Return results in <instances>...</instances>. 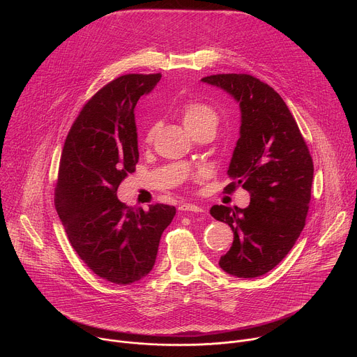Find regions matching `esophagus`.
Wrapping results in <instances>:
<instances>
[{
	"mask_svg": "<svg viewBox=\"0 0 357 357\" xmlns=\"http://www.w3.org/2000/svg\"><path fill=\"white\" fill-rule=\"evenodd\" d=\"M179 209H181L182 212H192V213H202V212H203L202 208L193 205V203H181Z\"/></svg>",
	"mask_w": 357,
	"mask_h": 357,
	"instance_id": "esophagus-1",
	"label": "esophagus"
}]
</instances>
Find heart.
<instances>
[{"mask_svg":"<svg viewBox=\"0 0 357 357\" xmlns=\"http://www.w3.org/2000/svg\"><path fill=\"white\" fill-rule=\"evenodd\" d=\"M182 120L185 127H190L195 124H199L202 121H206V120H213L216 121V113L212 107L206 106V105H202V103H196V101H190V103H186L182 112ZM155 126H152L148 128L145 138L151 139L155 134Z\"/></svg>","mask_w":357,"mask_h":357,"instance_id":"heart-1","label":"heart"}]
</instances>
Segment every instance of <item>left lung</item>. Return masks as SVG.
Wrapping results in <instances>:
<instances>
[{
    "instance_id": "8db88e82",
    "label": "left lung",
    "mask_w": 357,
    "mask_h": 357,
    "mask_svg": "<svg viewBox=\"0 0 357 357\" xmlns=\"http://www.w3.org/2000/svg\"><path fill=\"white\" fill-rule=\"evenodd\" d=\"M203 83L230 94L240 107V137L229 164L230 183L250 192L244 209L215 205L211 215L233 230L220 257L223 271L256 278L273 270L294 247L308 215L314 162L281 96L250 75H213Z\"/></svg>"
}]
</instances>
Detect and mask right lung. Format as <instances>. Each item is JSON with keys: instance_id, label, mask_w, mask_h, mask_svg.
Here are the masks:
<instances>
[{"instance_id": "add662e5", "label": "right lung", "mask_w": 357, "mask_h": 357, "mask_svg": "<svg viewBox=\"0 0 357 357\" xmlns=\"http://www.w3.org/2000/svg\"><path fill=\"white\" fill-rule=\"evenodd\" d=\"M160 80L161 73L124 75L97 91L73 123L59 164L55 206L69 241L94 274L120 285L152 270L176 213L162 203L126 206L117 197L139 157L135 105Z\"/></svg>"}]
</instances>
